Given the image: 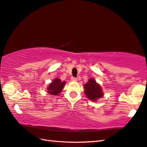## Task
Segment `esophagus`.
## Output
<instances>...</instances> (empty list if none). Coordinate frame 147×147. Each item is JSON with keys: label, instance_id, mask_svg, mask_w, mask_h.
I'll return each instance as SVG.
<instances>
[{"label": "esophagus", "instance_id": "obj_1", "mask_svg": "<svg viewBox=\"0 0 147 147\" xmlns=\"http://www.w3.org/2000/svg\"><path fill=\"white\" fill-rule=\"evenodd\" d=\"M71 80L73 82H76V81H77V78L75 77H71Z\"/></svg>", "mask_w": 147, "mask_h": 147}]
</instances>
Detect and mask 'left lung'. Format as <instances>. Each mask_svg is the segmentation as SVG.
I'll use <instances>...</instances> for the list:
<instances>
[{"label":"left lung","mask_w":147,"mask_h":147,"mask_svg":"<svg viewBox=\"0 0 147 147\" xmlns=\"http://www.w3.org/2000/svg\"><path fill=\"white\" fill-rule=\"evenodd\" d=\"M85 94L88 98L92 100H97L103 96L100 86L93 78H90L84 85Z\"/></svg>","instance_id":"8db88e82"}]
</instances>
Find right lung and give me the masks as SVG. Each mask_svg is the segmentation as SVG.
Wrapping results in <instances>:
<instances>
[{
	"mask_svg": "<svg viewBox=\"0 0 147 147\" xmlns=\"http://www.w3.org/2000/svg\"><path fill=\"white\" fill-rule=\"evenodd\" d=\"M65 83V82H61V80L59 78L55 79L48 87V92L50 94L53 95V96H57L61 92Z\"/></svg>",
	"mask_w": 147,
	"mask_h": 147,
	"instance_id": "obj_1",
	"label": "right lung"
}]
</instances>
